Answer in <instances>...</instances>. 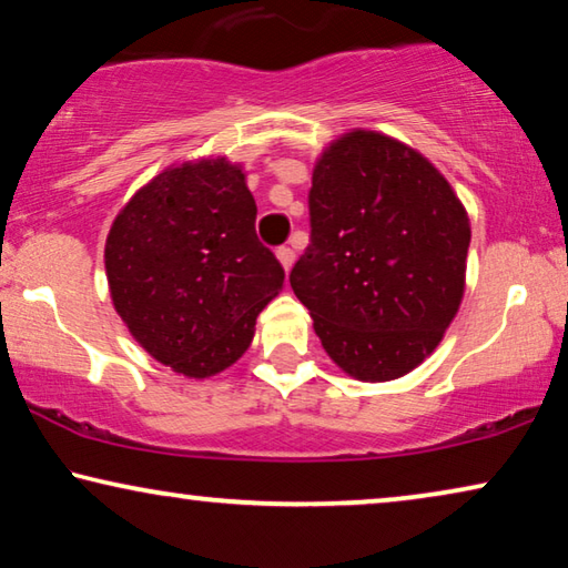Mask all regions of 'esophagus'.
<instances>
[{"label": "esophagus", "mask_w": 568, "mask_h": 568, "mask_svg": "<svg viewBox=\"0 0 568 568\" xmlns=\"http://www.w3.org/2000/svg\"><path fill=\"white\" fill-rule=\"evenodd\" d=\"M275 255H277V260H281V265H283L285 270H291V267H293V262H295V252H293L291 247H277V250H275Z\"/></svg>", "instance_id": "34e87169"}]
</instances>
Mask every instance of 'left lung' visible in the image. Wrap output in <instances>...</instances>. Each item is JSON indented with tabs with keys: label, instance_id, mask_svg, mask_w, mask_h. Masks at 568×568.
Listing matches in <instances>:
<instances>
[{
	"label": "left lung",
	"instance_id": "8db88e82",
	"mask_svg": "<svg viewBox=\"0 0 568 568\" xmlns=\"http://www.w3.org/2000/svg\"><path fill=\"white\" fill-rule=\"evenodd\" d=\"M308 216L291 287L328 357L365 383L403 377L462 303L467 211L416 150L357 130L321 155Z\"/></svg>",
	"mask_w": 568,
	"mask_h": 568
}]
</instances>
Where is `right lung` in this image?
I'll use <instances>...</instances> for the list:
<instances>
[{
	"instance_id": "add662e5",
	"label": "right lung",
	"mask_w": 568,
	"mask_h": 568,
	"mask_svg": "<svg viewBox=\"0 0 568 568\" xmlns=\"http://www.w3.org/2000/svg\"><path fill=\"white\" fill-rule=\"evenodd\" d=\"M257 203L230 160L160 173L106 236V277L130 334L163 365L211 377L247 352L285 270L255 232Z\"/></svg>"
}]
</instances>
